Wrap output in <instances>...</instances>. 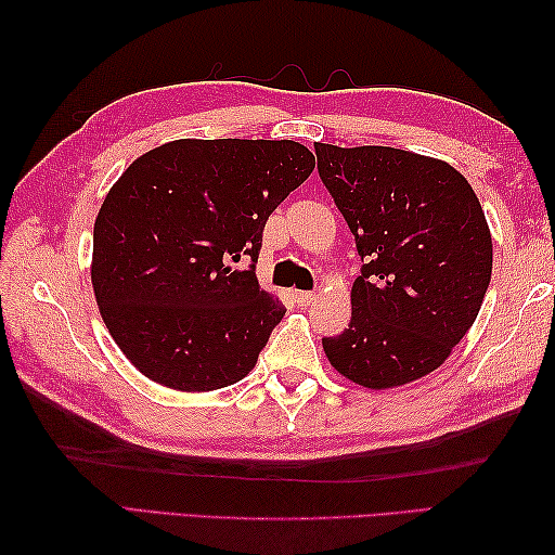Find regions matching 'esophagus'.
Returning a JSON list of instances; mask_svg holds the SVG:
<instances>
[{
  "label": "esophagus",
  "mask_w": 555,
  "mask_h": 555,
  "mask_svg": "<svg viewBox=\"0 0 555 555\" xmlns=\"http://www.w3.org/2000/svg\"><path fill=\"white\" fill-rule=\"evenodd\" d=\"M293 298H296L298 305H310V302L317 300V296H314L312 291H296V293H293Z\"/></svg>",
  "instance_id": "1"
}]
</instances>
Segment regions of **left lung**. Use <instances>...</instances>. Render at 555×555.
<instances>
[{"instance_id":"obj_1","label":"left lung","mask_w":555,"mask_h":555,"mask_svg":"<svg viewBox=\"0 0 555 555\" xmlns=\"http://www.w3.org/2000/svg\"><path fill=\"white\" fill-rule=\"evenodd\" d=\"M317 171L362 259L328 362L367 388L441 367L475 324L491 281L489 223L465 176L415 152L314 143Z\"/></svg>"}]
</instances>
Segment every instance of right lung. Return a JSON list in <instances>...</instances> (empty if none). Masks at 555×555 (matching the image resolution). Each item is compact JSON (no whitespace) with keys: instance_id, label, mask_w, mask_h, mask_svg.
<instances>
[{"instance_id":"obj_1","label":"right lung","mask_w":555,"mask_h":555,"mask_svg":"<svg viewBox=\"0 0 555 555\" xmlns=\"http://www.w3.org/2000/svg\"><path fill=\"white\" fill-rule=\"evenodd\" d=\"M312 169L293 140L185 138L121 173L92 233V288L147 379L215 391L255 367L286 314L257 284L264 223Z\"/></svg>"}]
</instances>
